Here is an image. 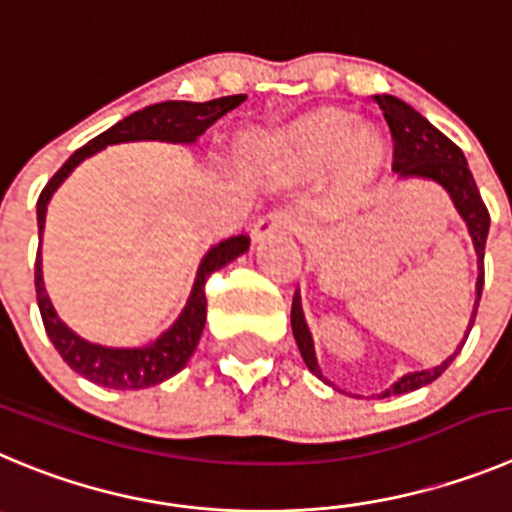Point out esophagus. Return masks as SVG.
<instances>
[{"mask_svg":"<svg viewBox=\"0 0 512 512\" xmlns=\"http://www.w3.org/2000/svg\"><path fill=\"white\" fill-rule=\"evenodd\" d=\"M295 224H298V214L288 212V209H272L265 217H260L252 227V242H260L270 234L278 232H293Z\"/></svg>","mask_w":512,"mask_h":512,"instance_id":"obj_1","label":"esophagus"}]
</instances>
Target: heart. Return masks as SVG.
I'll return each mask as SVG.
<instances>
[{
  "instance_id": "b5f03b06",
  "label": "heart",
  "mask_w": 512,
  "mask_h": 512,
  "mask_svg": "<svg viewBox=\"0 0 512 512\" xmlns=\"http://www.w3.org/2000/svg\"><path fill=\"white\" fill-rule=\"evenodd\" d=\"M260 156L270 169L298 176L331 164L338 181L348 189L374 179L384 164V141L379 131L361 126L343 108H318L275 136L260 143Z\"/></svg>"
}]
</instances>
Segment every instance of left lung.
I'll return each mask as SVG.
<instances>
[{
  "label": "left lung",
  "instance_id": "left-lung-1",
  "mask_svg": "<svg viewBox=\"0 0 512 512\" xmlns=\"http://www.w3.org/2000/svg\"><path fill=\"white\" fill-rule=\"evenodd\" d=\"M374 100L379 103L381 111H384V118L386 123H389V131H391V141H394V166H391V169H394L401 179H427L442 186V189L450 194L452 204L457 207L460 217L465 219L467 232H470L472 245H475V252H477V262H480V278H477V285H475L477 300L470 318V326H472L477 313V303H480V295H482V283H485L482 257H485V240H487V229H490V214H487L485 202H482L480 191H477V184L475 179H472V171L470 166H467L465 154H462L460 148H457L450 138L444 136L442 131H437V128L422 116V113L414 111L412 105L404 103V100L394 98V95H374ZM290 323H293V336H295V343H298L305 366H308L318 379H323L318 358H315L313 336H310L308 323H305L298 290H295L293 295ZM467 333H470V328H467ZM455 356L457 351L452 353L450 358H444L442 364L427 366V369H419V371H409L407 376H401V379L396 381L391 389H386L381 396L407 394V391L422 389V386L432 384L437 376L444 374V369L452 364V358Z\"/></svg>",
  "mask_w": 512,
  "mask_h": 512
}]
</instances>
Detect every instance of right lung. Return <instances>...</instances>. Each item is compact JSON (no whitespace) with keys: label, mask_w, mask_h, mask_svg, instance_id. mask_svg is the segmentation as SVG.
<instances>
[{"label":"right lung","mask_w":512,"mask_h":512,"mask_svg":"<svg viewBox=\"0 0 512 512\" xmlns=\"http://www.w3.org/2000/svg\"><path fill=\"white\" fill-rule=\"evenodd\" d=\"M247 95H227V98H214L207 103H189V100H166V103H154L143 108V111L131 113L128 118L118 121L108 131L95 136L93 141L78 148L65 164L60 166L55 176L47 181L42 189L40 199H37V227L45 229V214L50 197L55 194L57 186L68 179L70 171L85 161L88 156L98 154L100 148L111 146V143H126V141H169V143H194L212 123L234 111L237 105L245 103ZM250 247V237L247 234H237L229 240L219 242L212 250L204 255L202 265L197 270V280L191 288L189 300H186L184 310L174 321L169 331L161 333L156 341L146 343V346L136 348H113L100 346V343H90L80 338L78 333L70 331L65 323L57 318L55 308L50 303V295L45 290V280H42V260L37 252L35 262V288H37V305H40L42 323L50 336L52 346L62 356V361L80 376H85L93 384L105 386V389H148L161 381L171 379L179 374L191 358V353L197 351V343L202 338L204 323H207V295H204V285H207L209 275L234 257H240Z\"/></svg>","instance_id":"1"}]
</instances>
